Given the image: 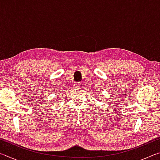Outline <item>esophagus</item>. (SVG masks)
I'll use <instances>...</instances> for the list:
<instances>
[{"mask_svg":"<svg viewBox=\"0 0 160 160\" xmlns=\"http://www.w3.org/2000/svg\"><path fill=\"white\" fill-rule=\"evenodd\" d=\"M81 85H81L80 82H76V83H75V87H76L77 88H80V87H81Z\"/></svg>","mask_w":160,"mask_h":160,"instance_id":"obj_1","label":"esophagus"}]
</instances>
